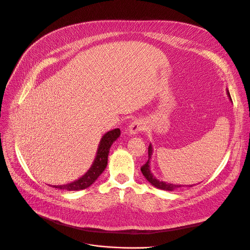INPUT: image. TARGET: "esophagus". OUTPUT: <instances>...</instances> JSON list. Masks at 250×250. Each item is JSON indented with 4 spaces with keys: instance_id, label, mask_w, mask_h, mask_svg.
<instances>
[{
    "instance_id": "1",
    "label": "esophagus",
    "mask_w": 250,
    "mask_h": 250,
    "mask_svg": "<svg viewBox=\"0 0 250 250\" xmlns=\"http://www.w3.org/2000/svg\"><path fill=\"white\" fill-rule=\"evenodd\" d=\"M145 128H146V125H145L144 121L138 119V120L133 121L130 124V125L128 127V132H129V134H136L137 132L145 130Z\"/></svg>"
}]
</instances>
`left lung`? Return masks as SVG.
<instances>
[{"label":"left lung","mask_w":250,"mask_h":250,"mask_svg":"<svg viewBox=\"0 0 250 250\" xmlns=\"http://www.w3.org/2000/svg\"><path fill=\"white\" fill-rule=\"evenodd\" d=\"M229 94V99L231 100L230 98V95L229 93L228 92ZM151 153H152V147H151V145L148 146V160L147 162L142 165L140 167V170L142 172V174H144V176L146 178V180L151 183L154 187L158 188V189H161V190H165V191H173L175 190L176 188H179V187H182V185H175V184H169V183H165V182H162V181H159L157 179H155V178L153 177V175L150 173V169H149V159H150V156H151ZM191 187V186H190Z\"/></svg>","instance_id":"8db88e82"}]
</instances>
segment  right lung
<instances>
[{
	"instance_id": "add662e5",
	"label": "right lung",
	"mask_w": 250,
	"mask_h": 250,
	"mask_svg": "<svg viewBox=\"0 0 250 250\" xmlns=\"http://www.w3.org/2000/svg\"><path fill=\"white\" fill-rule=\"evenodd\" d=\"M120 135H121L120 128H116L109 132H106L101 139L96 159L92 167L89 169V171L77 181H74L70 184L62 185V186H54V188H57L60 190H67V191H78V190L86 189L89 186H91L106 167V164H108V155H109L110 147L113 145V142Z\"/></svg>"
}]
</instances>
